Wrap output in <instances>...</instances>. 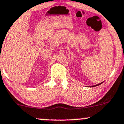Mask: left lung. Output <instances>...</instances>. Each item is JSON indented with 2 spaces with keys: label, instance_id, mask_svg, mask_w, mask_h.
Returning a JSON list of instances; mask_svg holds the SVG:
<instances>
[{
  "label": "left lung",
  "instance_id": "1",
  "mask_svg": "<svg viewBox=\"0 0 124 124\" xmlns=\"http://www.w3.org/2000/svg\"><path fill=\"white\" fill-rule=\"evenodd\" d=\"M102 83H103V82H101V83H99V84L97 85H95V86H92V87H94V86H98V85H100L102 84Z\"/></svg>",
  "mask_w": 124,
  "mask_h": 124
}]
</instances>
